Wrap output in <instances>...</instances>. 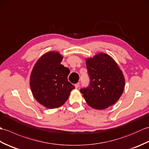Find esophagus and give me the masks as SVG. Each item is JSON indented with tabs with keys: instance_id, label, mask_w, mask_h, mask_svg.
I'll return each mask as SVG.
<instances>
[{
	"instance_id": "34e87169",
	"label": "esophagus",
	"mask_w": 149,
	"mask_h": 149,
	"mask_svg": "<svg viewBox=\"0 0 149 149\" xmlns=\"http://www.w3.org/2000/svg\"><path fill=\"white\" fill-rule=\"evenodd\" d=\"M79 86H80V83H76V84H75V88H78L79 87Z\"/></svg>"
}]
</instances>
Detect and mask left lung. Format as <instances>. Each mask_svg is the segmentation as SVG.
<instances>
[{"label": "left lung", "mask_w": 149, "mask_h": 149, "mask_svg": "<svg viewBox=\"0 0 149 149\" xmlns=\"http://www.w3.org/2000/svg\"><path fill=\"white\" fill-rule=\"evenodd\" d=\"M90 84L80 91L87 104L97 109L113 105L124 90L125 79L114 60L106 54L100 53L86 59Z\"/></svg>", "instance_id": "obj_1"}]
</instances>
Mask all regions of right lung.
Returning a JSON list of instances; mask_svg holds the SVG:
<instances>
[{
	"label": "right lung",
	"instance_id": "1",
	"mask_svg": "<svg viewBox=\"0 0 149 149\" xmlns=\"http://www.w3.org/2000/svg\"><path fill=\"white\" fill-rule=\"evenodd\" d=\"M63 56L49 52L38 60L31 72L30 86L36 100L47 108L65 104L75 87L68 81L70 70L61 64Z\"/></svg>",
	"mask_w": 149,
	"mask_h": 149
}]
</instances>
